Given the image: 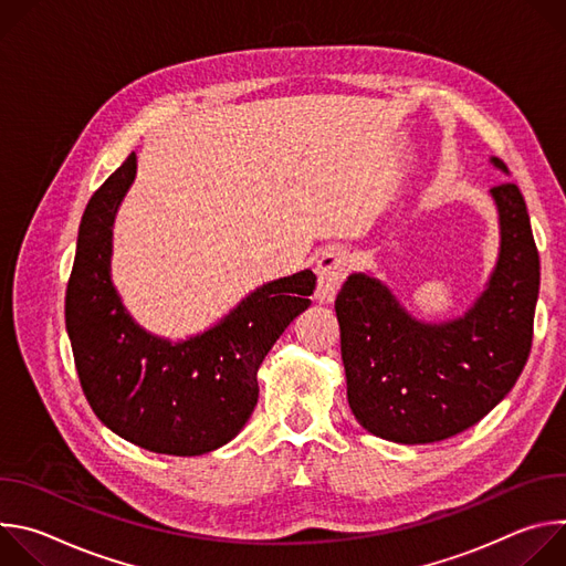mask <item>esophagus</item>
Listing matches in <instances>:
<instances>
[{"label": "esophagus", "mask_w": 566, "mask_h": 566, "mask_svg": "<svg viewBox=\"0 0 566 566\" xmlns=\"http://www.w3.org/2000/svg\"><path fill=\"white\" fill-rule=\"evenodd\" d=\"M352 271V255L343 249H329L319 255L315 273H317V289L315 297L319 302H334L338 289L343 286L345 277Z\"/></svg>", "instance_id": "obj_1"}]
</instances>
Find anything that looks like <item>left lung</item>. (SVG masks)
<instances>
[{"label": "left lung", "instance_id": "left-lung-1", "mask_svg": "<svg viewBox=\"0 0 566 566\" xmlns=\"http://www.w3.org/2000/svg\"><path fill=\"white\" fill-rule=\"evenodd\" d=\"M491 164L509 175L500 158ZM500 219L495 269L472 306L452 319L415 317L369 273H352L336 297L347 400L385 441L450 439L513 389L533 340L539 255L515 184L491 188Z\"/></svg>", "mask_w": 566, "mask_h": 566}]
</instances>
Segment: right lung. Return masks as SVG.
I'll return each mask as SVG.
<instances>
[{
	"instance_id": "add662e5",
	"label": "right lung",
	"mask_w": 566,
	"mask_h": 566,
	"mask_svg": "<svg viewBox=\"0 0 566 566\" xmlns=\"http://www.w3.org/2000/svg\"><path fill=\"white\" fill-rule=\"evenodd\" d=\"M136 179V154L96 190L80 221L64 317L80 385L94 415L125 441L197 457L232 441L251 419L258 371L308 308L313 271L266 282L186 340L143 329L112 282L116 212Z\"/></svg>"
}]
</instances>
